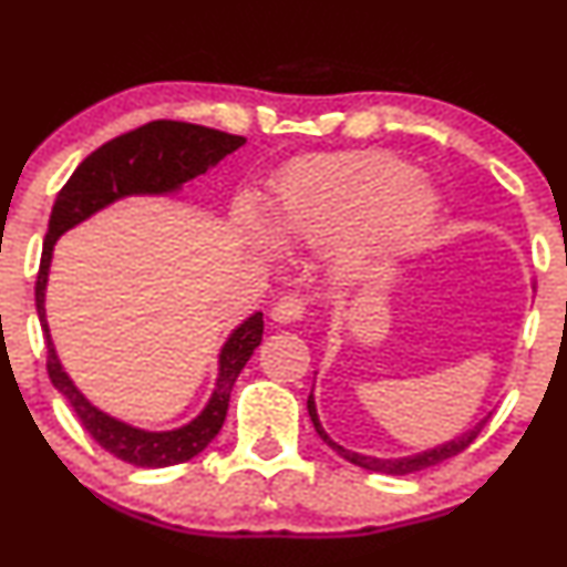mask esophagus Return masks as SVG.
<instances>
[{
	"label": "esophagus",
	"mask_w": 567,
	"mask_h": 567,
	"mask_svg": "<svg viewBox=\"0 0 567 567\" xmlns=\"http://www.w3.org/2000/svg\"><path fill=\"white\" fill-rule=\"evenodd\" d=\"M303 313H306V303H303V298H298V296H282L275 306H271V319L279 324L298 322Z\"/></svg>",
	"instance_id": "1"
}]
</instances>
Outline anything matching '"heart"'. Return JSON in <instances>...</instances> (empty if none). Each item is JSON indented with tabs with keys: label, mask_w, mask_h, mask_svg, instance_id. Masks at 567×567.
Wrapping results in <instances>:
<instances>
[{
	"label": "heart",
	"mask_w": 567,
	"mask_h": 567,
	"mask_svg": "<svg viewBox=\"0 0 567 567\" xmlns=\"http://www.w3.org/2000/svg\"><path fill=\"white\" fill-rule=\"evenodd\" d=\"M439 195L412 163L385 150L327 155L290 166L277 182L269 221L245 208L237 237L258 258L324 248L346 235L338 250L343 275H370L406 256L431 231Z\"/></svg>",
	"instance_id": "heart-1"
}]
</instances>
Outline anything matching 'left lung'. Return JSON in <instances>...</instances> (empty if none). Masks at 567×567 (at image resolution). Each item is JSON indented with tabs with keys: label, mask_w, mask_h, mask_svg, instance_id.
<instances>
[{
	"label": "left lung",
	"mask_w": 567,
	"mask_h": 567,
	"mask_svg": "<svg viewBox=\"0 0 567 567\" xmlns=\"http://www.w3.org/2000/svg\"><path fill=\"white\" fill-rule=\"evenodd\" d=\"M306 406H309V417L313 422V431L319 433V439H322L327 446L332 449V452H338L343 460H349L351 465H359L364 470H372V473H385V475H409V473H417V470H425V467H433V465H441L443 460H449V456L465 452V449L478 439V433L483 431V425H486L488 417H483L481 422H475L470 431H465L462 435H456V439L441 443V446H433V449H425V452L420 454H412V456H399V460H380V456H367V454H359V452H351V449L340 446L327 435V431L322 427V422H319V414H317V404H313V393H309V401H306Z\"/></svg>",
	"instance_id": "1"
}]
</instances>
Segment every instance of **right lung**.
Returning <instances> with one entry per match:
<instances>
[{
    "label": "right lung",
    "mask_w": 567,
    "mask_h": 567,
    "mask_svg": "<svg viewBox=\"0 0 567 567\" xmlns=\"http://www.w3.org/2000/svg\"><path fill=\"white\" fill-rule=\"evenodd\" d=\"M245 145V136L218 132V128L184 124V121H153L134 132L115 136L94 150L79 163L76 172L65 182L52 206L50 231L44 237L42 266L37 277V311L47 338V372L52 385L65 395L84 431L100 443L105 452L134 467H172L193 460L216 439L229 409V393L237 374L254 357L264 336V313L256 311L237 324L218 353V378L208 404L195 420L174 431H145L128 422L111 417L79 391L68 378L54 351L50 324H47L44 292L50 279V264L54 243L86 221L97 210L113 206L132 195H172L179 193L195 176L206 174L218 161L227 158Z\"/></svg>",
    "instance_id": "1"
}]
</instances>
